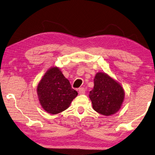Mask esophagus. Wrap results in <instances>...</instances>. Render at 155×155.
<instances>
[{
  "instance_id": "esophagus-1",
  "label": "esophagus",
  "mask_w": 155,
  "mask_h": 155,
  "mask_svg": "<svg viewBox=\"0 0 155 155\" xmlns=\"http://www.w3.org/2000/svg\"><path fill=\"white\" fill-rule=\"evenodd\" d=\"M85 93H86V90H85L84 88V87L79 88V93L80 95L85 94Z\"/></svg>"
}]
</instances>
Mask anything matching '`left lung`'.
<instances>
[{
  "label": "left lung",
  "instance_id": "left-lung-1",
  "mask_svg": "<svg viewBox=\"0 0 155 155\" xmlns=\"http://www.w3.org/2000/svg\"><path fill=\"white\" fill-rule=\"evenodd\" d=\"M124 95V91L120 84L104 73H97L89 97L96 112L108 116L120 110Z\"/></svg>",
  "mask_w": 155,
  "mask_h": 155
}]
</instances>
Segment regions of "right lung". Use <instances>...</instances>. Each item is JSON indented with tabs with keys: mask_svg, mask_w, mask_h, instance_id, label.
<instances>
[{
	"mask_svg": "<svg viewBox=\"0 0 155 155\" xmlns=\"http://www.w3.org/2000/svg\"><path fill=\"white\" fill-rule=\"evenodd\" d=\"M37 93L42 108L50 114H58L67 109L78 92L58 67L47 71L37 88Z\"/></svg>",
	"mask_w": 155,
	"mask_h": 155,
	"instance_id": "obj_1",
	"label": "right lung"
}]
</instances>
